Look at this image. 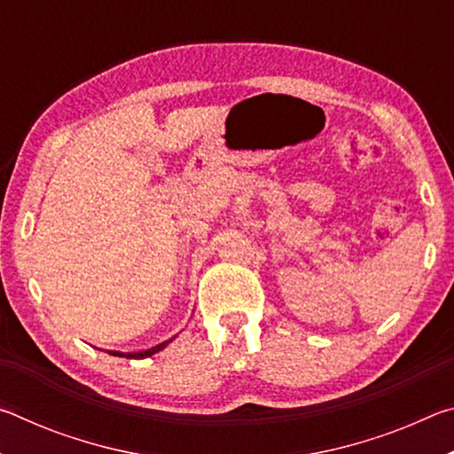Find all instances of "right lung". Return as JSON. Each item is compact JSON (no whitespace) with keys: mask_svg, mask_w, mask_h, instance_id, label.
<instances>
[{"mask_svg":"<svg viewBox=\"0 0 454 454\" xmlns=\"http://www.w3.org/2000/svg\"><path fill=\"white\" fill-rule=\"evenodd\" d=\"M176 336H172L170 340H164V342H160V344H156V347H152V348H148V350H140V352H118V350H110V355L112 356H124V358H148V356H152V355H156V352H160V350H164L168 344H170L172 340H174Z\"/></svg>","mask_w":454,"mask_h":454,"instance_id":"add662e5","label":"right lung"}]
</instances>
